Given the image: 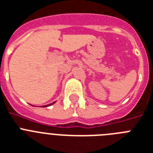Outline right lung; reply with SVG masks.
<instances>
[{
  "label": "right lung",
  "mask_w": 153,
  "mask_h": 153,
  "mask_svg": "<svg viewBox=\"0 0 153 153\" xmlns=\"http://www.w3.org/2000/svg\"><path fill=\"white\" fill-rule=\"evenodd\" d=\"M53 103H55V102H53L52 103H50V104H48V105H45V106H44V107H47V106H51V105H53Z\"/></svg>",
  "instance_id": "right-lung-1"
}]
</instances>
